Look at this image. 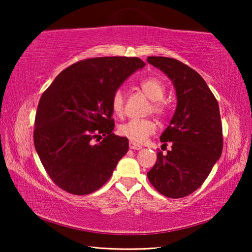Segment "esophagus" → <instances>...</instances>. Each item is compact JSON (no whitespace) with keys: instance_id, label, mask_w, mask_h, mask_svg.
I'll list each match as a JSON object with an SVG mask.
<instances>
[{"instance_id":"1","label":"esophagus","mask_w":252,"mask_h":252,"mask_svg":"<svg viewBox=\"0 0 252 252\" xmlns=\"http://www.w3.org/2000/svg\"><path fill=\"white\" fill-rule=\"evenodd\" d=\"M129 148L131 150H140V149H142V146L139 143H135L133 141H130L129 142Z\"/></svg>"}]
</instances>
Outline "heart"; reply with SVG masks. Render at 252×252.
<instances>
[{"label": "heart", "mask_w": 252, "mask_h": 252, "mask_svg": "<svg viewBox=\"0 0 252 252\" xmlns=\"http://www.w3.org/2000/svg\"><path fill=\"white\" fill-rule=\"evenodd\" d=\"M140 89L152 101L151 111L160 116L164 114L167 108L162 99L164 96L165 88L162 81L158 78H148L140 83ZM111 108H112L113 113L118 117L122 116L125 112V95L121 90H117L113 93L112 99H111ZM157 129V122L151 119L129 120L119 126V133L130 139L131 141L142 142L149 136L156 133Z\"/></svg>", "instance_id": "b5f03b06"}]
</instances>
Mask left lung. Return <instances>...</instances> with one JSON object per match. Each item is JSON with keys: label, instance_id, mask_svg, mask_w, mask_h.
Returning <instances> with one entry per match:
<instances>
[{"label": "left lung", "instance_id": "left-lung-1", "mask_svg": "<svg viewBox=\"0 0 252 252\" xmlns=\"http://www.w3.org/2000/svg\"><path fill=\"white\" fill-rule=\"evenodd\" d=\"M147 61L172 81L177 109L160 140L171 150L158 152L147 173L158 192L179 199L201 187L222 153V125L219 104L198 72L172 58L148 57Z\"/></svg>", "mask_w": 252, "mask_h": 252}]
</instances>
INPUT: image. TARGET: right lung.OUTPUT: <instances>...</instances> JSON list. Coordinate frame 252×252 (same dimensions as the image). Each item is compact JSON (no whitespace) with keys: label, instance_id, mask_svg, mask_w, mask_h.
Wrapping results in <instances>:
<instances>
[{"label":"right lung","instance_id":"1","mask_svg":"<svg viewBox=\"0 0 252 252\" xmlns=\"http://www.w3.org/2000/svg\"><path fill=\"white\" fill-rule=\"evenodd\" d=\"M143 66L139 58L82 60L63 70L42 94L34 147L46 173L62 190L89 194L112 176L129 141L112 132L111 99L127 76Z\"/></svg>","mask_w":252,"mask_h":252}]
</instances>
